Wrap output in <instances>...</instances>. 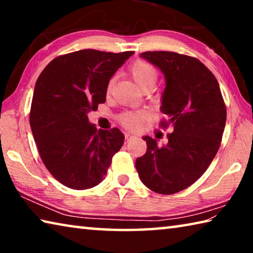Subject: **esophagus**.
Here are the masks:
<instances>
[{"instance_id":"esophagus-1","label":"esophagus","mask_w":253,"mask_h":253,"mask_svg":"<svg viewBox=\"0 0 253 253\" xmlns=\"http://www.w3.org/2000/svg\"><path fill=\"white\" fill-rule=\"evenodd\" d=\"M135 138H136V136L134 134H131V132H126V134H125V139H126L127 143L130 142V140H132V139H135Z\"/></svg>"}]
</instances>
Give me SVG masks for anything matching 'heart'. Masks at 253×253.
<instances>
[{"mask_svg": "<svg viewBox=\"0 0 253 253\" xmlns=\"http://www.w3.org/2000/svg\"><path fill=\"white\" fill-rule=\"evenodd\" d=\"M129 72L135 83L140 89L151 87L153 88L157 80V71L152 65L144 60H135L129 68ZM114 87V78L108 81L106 92L110 95ZM145 118L144 113H126L121 117V122L128 129H137L142 126V123Z\"/></svg>", "mask_w": 253, "mask_h": 253, "instance_id": "heart-1", "label": "heart"}]
</instances>
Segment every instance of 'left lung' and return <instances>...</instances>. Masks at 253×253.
I'll return each instance as SVG.
<instances>
[{"instance_id":"left-lung-1","label":"left lung","mask_w":253,"mask_h":253,"mask_svg":"<svg viewBox=\"0 0 253 253\" xmlns=\"http://www.w3.org/2000/svg\"><path fill=\"white\" fill-rule=\"evenodd\" d=\"M139 57L161 70L165 88L161 111L170 126L169 142L157 144L144 136L147 151L136 160L145 186L160 194H174L202 176L219 151L226 108L215 77L200 60L169 51H147Z\"/></svg>"}]
</instances>
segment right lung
<instances>
[{"label":"right lung","instance_id":"obj_1","mask_svg":"<svg viewBox=\"0 0 253 253\" xmlns=\"http://www.w3.org/2000/svg\"><path fill=\"white\" fill-rule=\"evenodd\" d=\"M132 53L76 51L52 60L38 78L30 126L45 168L65 186L98 185L122 148L123 132L97 130L88 114L106 101L108 81Z\"/></svg>","mask_w":253,"mask_h":253}]
</instances>
